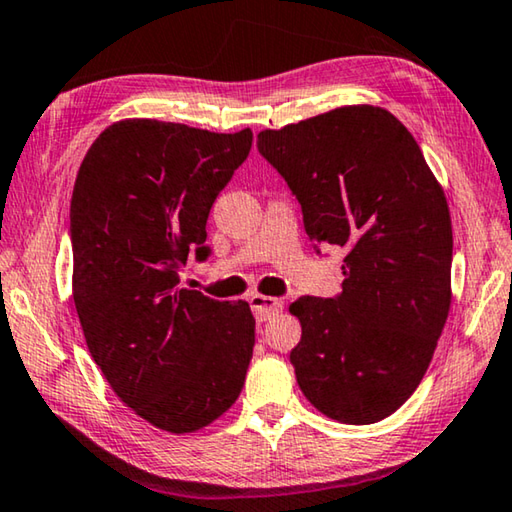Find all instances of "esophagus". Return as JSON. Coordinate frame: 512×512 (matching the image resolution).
I'll return each instance as SVG.
<instances>
[{"instance_id": "34e87169", "label": "esophagus", "mask_w": 512, "mask_h": 512, "mask_svg": "<svg viewBox=\"0 0 512 512\" xmlns=\"http://www.w3.org/2000/svg\"><path fill=\"white\" fill-rule=\"evenodd\" d=\"M248 303L253 307V314L257 321H269L275 314H280L282 307H285V303H282L280 298H271L262 294H253L248 298Z\"/></svg>"}]
</instances>
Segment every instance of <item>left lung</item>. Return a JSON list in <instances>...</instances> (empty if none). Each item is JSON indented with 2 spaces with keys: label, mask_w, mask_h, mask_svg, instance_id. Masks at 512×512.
Here are the masks:
<instances>
[{
  "label": "left lung",
  "mask_w": 512,
  "mask_h": 512,
  "mask_svg": "<svg viewBox=\"0 0 512 512\" xmlns=\"http://www.w3.org/2000/svg\"><path fill=\"white\" fill-rule=\"evenodd\" d=\"M303 207L307 237L346 248L342 294L289 305V360L305 399L342 424H376L424 378L451 307L444 191L399 118L351 104L257 134Z\"/></svg>",
  "instance_id": "8db88e82"
}]
</instances>
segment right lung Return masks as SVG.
Here are the masks:
<instances>
[{"mask_svg": "<svg viewBox=\"0 0 512 512\" xmlns=\"http://www.w3.org/2000/svg\"><path fill=\"white\" fill-rule=\"evenodd\" d=\"M253 145L127 118L97 136L70 202L72 298L88 351L127 408L166 433H196L239 399L255 346L246 300L180 287L207 218Z\"/></svg>", "mask_w": 512, "mask_h": 512, "instance_id": "add662e5", "label": "right lung"}]
</instances>
